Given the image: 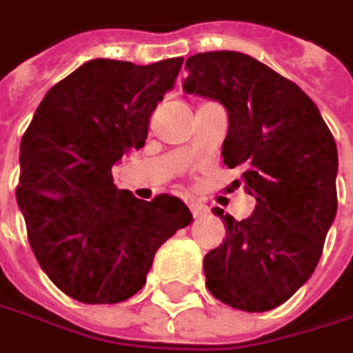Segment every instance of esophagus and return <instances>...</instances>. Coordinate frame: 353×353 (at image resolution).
I'll return each mask as SVG.
<instances>
[{
  "instance_id": "obj_1",
  "label": "esophagus",
  "mask_w": 353,
  "mask_h": 353,
  "mask_svg": "<svg viewBox=\"0 0 353 353\" xmlns=\"http://www.w3.org/2000/svg\"><path fill=\"white\" fill-rule=\"evenodd\" d=\"M190 209H192L193 217H203V215H207V205H203V203H197V201H192L190 203Z\"/></svg>"
}]
</instances>
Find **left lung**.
I'll return each instance as SVG.
<instances>
[{
  "label": "left lung",
  "mask_w": 353,
  "mask_h": 353,
  "mask_svg": "<svg viewBox=\"0 0 353 353\" xmlns=\"http://www.w3.org/2000/svg\"><path fill=\"white\" fill-rule=\"evenodd\" d=\"M183 90L221 102L229 116L227 168H241L254 195L251 217L237 221L215 207L227 237L203 261L217 300L267 312L306 283L338 209V150L320 110L292 81L237 51L185 61Z\"/></svg>",
  "instance_id": "obj_1"
}]
</instances>
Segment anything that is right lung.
<instances>
[{
    "mask_svg": "<svg viewBox=\"0 0 353 353\" xmlns=\"http://www.w3.org/2000/svg\"><path fill=\"white\" fill-rule=\"evenodd\" d=\"M183 57L92 59L45 94L19 148L17 203L45 274L85 304L134 296L161 245L193 221L174 195L118 190L112 165L146 144L148 122Z\"/></svg>",
    "mask_w": 353,
    "mask_h": 353,
    "instance_id": "1",
    "label": "right lung"
}]
</instances>
